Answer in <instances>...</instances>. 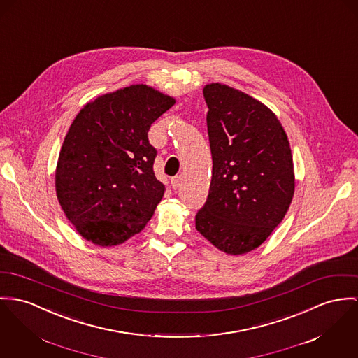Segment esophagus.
Masks as SVG:
<instances>
[{
	"label": "esophagus",
	"instance_id": "1",
	"mask_svg": "<svg viewBox=\"0 0 358 358\" xmlns=\"http://www.w3.org/2000/svg\"><path fill=\"white\" fill-rule=\"evenodd\" d=\"M180 182H181V177L180 176H176L171 178V188L176 191L178 187H180Z\"/></svg>",
	"mask_w": 358,
	"mask_h": 358
}]
</instances>
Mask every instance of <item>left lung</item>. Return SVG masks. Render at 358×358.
<instances>
[{
    "label": "left lung",
    "mask_w": 358,
    "mask_h": 358,
    "mask_svg": "<svg viewBox=\"0 0 358 358\" xmlns=\"http://www.w3.org/2000/svg\"><path fill=\"white\" fill-rule=\"evenodd\" d=\"M213 177L196 229L227 255L260 247L285 218L294 194L287 135L275 114L245 92L204 85Z\"/></svg>",
    "instance_id": "1"
}]
</instances>
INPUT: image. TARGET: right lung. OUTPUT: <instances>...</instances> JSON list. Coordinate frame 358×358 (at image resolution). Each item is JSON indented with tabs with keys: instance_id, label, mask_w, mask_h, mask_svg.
Listing matches in <instances>:
<instances>
[{
	"instance_id": "add662e5",
	"label": "right lung",
	"mask_w": 358,
	"mask_h": 358,
	"mask_svg": "<svg viewBox=\"0 0 358 358\" xmlns=\"http://www.w3.org/2000/svg\"><path fill=\"white\" fill-rule=\"evenodd\" d=\"M173 96L132 84L84 105L64 138L55 167L58 203L76 231L114 247L140 233L164 197L154 174L151 124Z\"/></svg>"
}]
</instances>
